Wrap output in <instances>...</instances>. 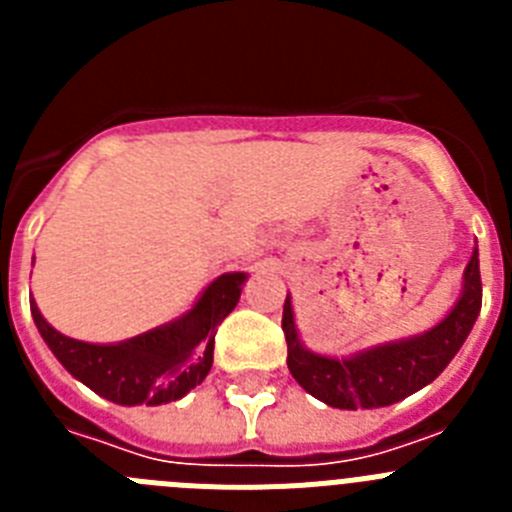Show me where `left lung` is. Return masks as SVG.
<instances>
[{"label":"left lung","instance_id":"left-lung-1","mask_svg":"<svg viewBox=\"0 0 512 512\" xmlns=\"http://www.w3.org/2000/svg\"><path fill=\"white\" fill-rule=\"evenodd\" d=\"M482 307L479 251L474 248L461 295L433 328L400 341L361 348L348 356H325L302 343L295 323L292 297L284 300L282 328L287 336V366L305 392L338 410L387 408L423 390L449 366L464 346Z\"/></svg>","mask_w":512,"mask_h":512}]
</instances>
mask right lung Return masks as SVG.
<instances>
[{"label": "right lung", "mask_w": 512, "mask_h": 512, "mask_svg": "<svg viewBox=\"0 0 512 512\" xmlns=\"http://www.w3.org/2000/svg\"><path fill=\"white\" fill-rule=\"evenodd\" d=\"M246 271L212 279L184 315L117 343H87L63 336L30 300L38 333L63 369L115 405H166L205 382L215 351V330L238 305Z\"/></svg>", "instance_id": "1"}]
</instances>
